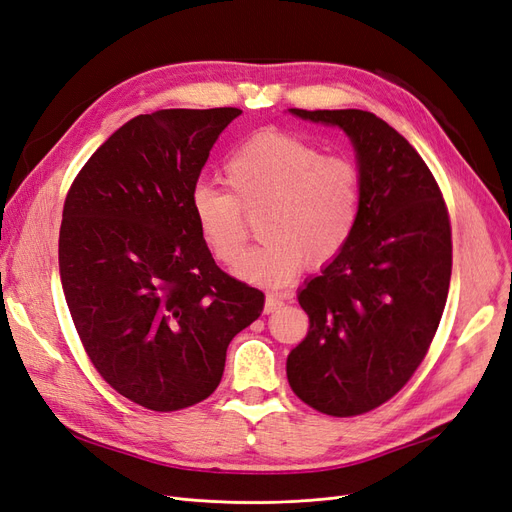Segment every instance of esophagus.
I'll use <instances>...</instances> for the list:
<instances>
[{
	"label": "esophagus",
	"mask_w": 512,
	"mask_h": 512,
	"mask_svg": "<svg viewBox=\"0 0 512 512\" xmlns=\"http://www.w3.org/2000/svg\"><path fill=\"white\" fill-rule=\"evenodd\" d=\"M284 305V299L277 297V294H267V301H265V314H273L277 312Z\"/></svg>",
	"instance_id": "34e87169"
}]
</instances>
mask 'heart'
Listing matches in <instances>:
<instances>
[{
  "instance_id": "b5f03b06",
  "label": "heart",
  "mask_w": 512,
  "mask_h": 512,
  "mask_svg": "<svg viewBox=\"0 0 512 512\" xmlns=\"http://www.w3.org/2000/svg\"><path fill=\"white\" fill-rule=\"evenodd\" d=\"M226 190L200 183L190 209L213 258L230 267L250 237L245 215L260 213L258 237L237 275L247 282L282 286L305 260L322 267L346 250L361 218L363 175L344 156L297 134L262 130L232 149L222 166Z\"/></svg>"
}]
</instances>
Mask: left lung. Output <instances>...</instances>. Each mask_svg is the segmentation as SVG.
<instances>
[{
    "label": "left lung",
    "mask_w": 512,
    "mask_h": 512,
    "mask_svg": "<svg viewBox=\"0 0 512 512\" xmlns=\"http://www.w3.org/2000/svg\"><path fill=\"white\" fill-rule=\"evenodd\" d=\"M290 113L348 134L363 203L346 250L299 292L309 331L288 354L286 374L314 410L365 414L404 389L438 331L453 267L451 220L423 158L374 113Z\"/></svg>",
    "instance_id": "8db88e82"
}]
</instances>
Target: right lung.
<instances>
[{
	"label": "right lung",
	"instance_id": "right-lung-1",
	"mask_svg": "<svg viewBox=\"0 0 512 512\" xmlns=\"http://www.w3.org/2000/svg\"><path fill=\"white\" fill-rule=\"evenodd\" d=\"M239 108L138 115L70 185L59 275L98 374L134 404L173 412L207 399L226 348L265 294L224 273L200 239L190 196Z\"/></svg>",
	"mask_w": 512,
	"mask_h": 512
}]
</instances>
